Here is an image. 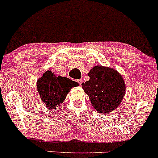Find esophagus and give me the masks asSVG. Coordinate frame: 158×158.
Returning <instances> with one entry per match:
<instances>
[{"label": "esophagus", "instance_id": "1", "mask_svg": "<svg viewBox=\"0 0 158 158\" xmlns=\"http://www.w3.org/2000/svg\"><path fill=\"white\" fill-rule=\"evenodd\" d=\"M77 82L80 85H81V84H82V82H83V81L81 79H78V80H77Z\"/></svg>", "mask_w": 158, "mask_h": 158}]
</instances>
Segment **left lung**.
<instances>
[{"mask_svg": "<svg viewBox=\"0 0 158 158\" xmlns=\"http://www.w3.org/2000/svg\"><path fill=\"white\" fill-rule=\"evenodd\" d=\"M89 80L82 88L98 112L110 113L118 107L125 94L123 77L117 71L97 65L88 73Z\"/></svg>", "mask_w": 158, "mask_h": 158, "instance_id": "8db88e82", "label": "left lung"}]
</instances>
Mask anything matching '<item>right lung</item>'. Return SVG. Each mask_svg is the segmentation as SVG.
<instances>
[{
    "label": "right lung",
    "mask_w": 158,
    "mask_h": 158,
    "mask_svg": "<svg viewBox=\"0 0 158 158\" xmlns=\"http://www.w3.org/2000/svg\"><path fill=\"white\" fill-rule=\"evenodd\" d=\"M78 84L67 77L56 76L51 71H46L37 81V89L40 98L48 109L56 110L63 102L71 89Z\"/></svg>",
    "instance_id": "1"
}]
</instances>
